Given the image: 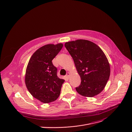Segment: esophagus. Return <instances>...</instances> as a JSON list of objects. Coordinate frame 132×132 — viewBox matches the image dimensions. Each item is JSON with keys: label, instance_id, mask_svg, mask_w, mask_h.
<instances>
[{"label": "esophagus", "instance_id": "esophagus-1", "mask_svg": "<svg viewBox=\"0 0 132 132\" xmlns=\"http://www.w3.org/2000/svg\"><path fill=\"white\" fill-rule=\"evenodd\" d=\"M70 73H69V72H68V73H67V74H66V77L67 79H68V78H69V77H70Z\"/></svg>", "mask_w": 132, "mask_h": 132}]
</instances>
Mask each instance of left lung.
<instances>
[{
  "mask_svg": "<svg viewBox=\"0 0 132 132\" xmlns=\"http://www.w3.org/2000/svg\"><path fill=\"white\" fill-rule=\"evenodd\" d=\"M72 56L81 84L76 90L88 97L99 94L105 88L110 75V66L105 54L95 43L85 39L65 43Z\"/></svg>",
  "mask_w": 132,
  "mask_h": 132,
  "instance_id": "8db88e82",
  "label": "left lung"
}]
</instances>
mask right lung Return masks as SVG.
<instances>
[{
	"instance_id": "1",
	"label": "right lung",
	"mask_w": 132,
	"mask_h": 132,
	"mask_svg": "<svg viewBox=\"0 0 132 132\" xmlns=\"http://www.w3.org/2000/svg\"><path fill=\"white\" fill-rule=\"evenodd\" d=\"M63 46L62 43L49 44L39 48L31 57L25 74V84L31 95L44 103L56 100L65 81L57 75L52 60Z\"/></svg>"
}]
</instances>
